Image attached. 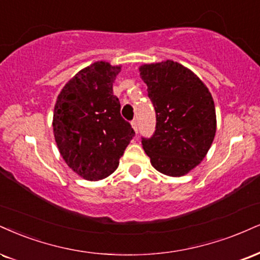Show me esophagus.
<instances>
[{
    "instance_id": "34e87169",
    "label": "esophagus",
    "mask_w": 260,
    "mask_h": 260,
    "mask_svg": "<svg viewBox=\"0 0 260 260\" xmlns=\"http://www.w3.org/2000/svg\"><path fill=\"white\" fill-rule=\"evenodd\" d=\"M131 123H132V127H133V129L136 131L137 133H138V122H137V120H133L132 122H131Z\"/></svg>"
}]
</instances>
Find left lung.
<instances>
[{
    "label": "left lung",
    "instance_id": "8db88e82",
    "mask_svg": "<svg viewBox=\"0 0 260 260\" xmlns=\"http://www.w3.org/2000/svg\"><path fill=\"white\" fill-rule=\"evenodd\" d=\"M140 76L156 112L155 132L142 144L161 173L180 177L195 168L215 136L214 102L189 69L173 60L143 65Z\"/></svg>",
    "mask_w": 260,
    "mask_h": 260
}]
</instances>
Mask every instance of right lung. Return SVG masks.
<instances>
[{
  "label": "right lung",
  "mask_w": 260,
  "mask_h": 260,
  "mask_svg": "<svg viewBox=\"0 0 260 260\" xmlns=\"http://www.w3.org/2000/svg\"><path fill=\"white\" fill-rule=\"evenodd\" d=\"M120 67L96 61L76 74L58 95L53 132L69 167L87 180L109 177L136 132L121 116L112 83Z\"/></svg>",
  "instance_id": "obj_1"
}]
</instances>
